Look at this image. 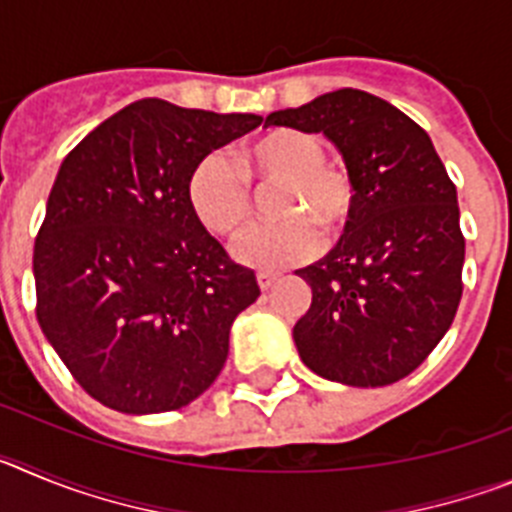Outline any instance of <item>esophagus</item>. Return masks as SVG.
<instances>
[{
  "label": "esophagus",
  "instance_id": "1",
  "mask_svg": "<svg viewBox=\"0 0 512 512\" xmlns=\"http://www.w3.org/2000/svg\"><path fill=\"white\" fill-rule=\"evenodd\" d=\"M279 279V274H271V271H259V274H256V282H259V287L264 289H269V287H274V282H277Z\"/></svg>",
  "mask_w": 512,
  "mask_h": 512
}]
</instances>
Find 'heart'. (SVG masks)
<instances>
[{"mask_svg":"<svg viewBox=\"0 0 512 512\" xmlns=\"http://www.w3.org/2000/svg\"><path fill=\"white\" fill-rule=\"evenodd\" d=\"M318 135L277 128L251 140L241 151V166L223 153H210L194 166L189 202L202 223L220 235L241 233L253 217L251 184L277 187V215L282 223L261 225L238 238L233 259L256 271H279L302 264L320 251V233H336L351 215L354 187L346 171L323 161Z\"/></svg>","mask_w":512,"mask_h":512,"instance_id":"b5f03b06","label":"heart"}]
</instances>
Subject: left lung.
Returning a JSON list of instances; mask_svg holds the SVG:
<instances>
[{
    "instance_id": "obj_1",
    "label": "left lung",
    "mask_w": 512,
    "mask_h": 512,
    "mask_svg": "<svg viewBox=\"0 0 512 512\" xmlns=\"http://www.w3.org/2000/svg\"><path fill=\"white\" fill-rule=\"evenodd\" d=\"M266 125L323 133L354 187L336 248L295 274L312 289L292 328L312 372L348 387L408 377L446 336L461 300L456 187L431 138L390 102L338 89Z\"/></svg>"
}]
</instances>
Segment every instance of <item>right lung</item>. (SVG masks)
<instances>
[{"label":"right lung","instance_id":"add662e5","mask_svg":"<svg viewBox=\"0 0 512 512\" xmlns=\"http://www.w3.org/2000/svg\"><path fill=\"white\" fill-rule=\"evenodd\" d=\"M261 120L140 99L63 158L33 251L38 323L107 408L179 410L223 369L230 325L261 292L200 223L189 179Z\"/></svg>","mask_w":512,"mask_h":512}]
</instances>
